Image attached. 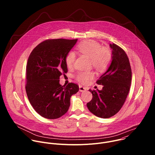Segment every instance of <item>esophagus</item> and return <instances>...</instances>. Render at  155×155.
I'll list each match as a JSON object with an SVG mask.
<instances>
[{
  "instance_id": "obj_1",
  "label": "esophagus",
  "mask_w": 155,
  "mask_h": 155,
  "mask_svg": "<svg viewBox=\"0 0 155 155\" xmlns=\"http://www.w3.org/2000/svg\"><path fill=\"white\" fill-rule=\"evenodd\" d=\"M79 90L80 92H84L86 90V88L85 87H83L82 86H79Z\"/></svg>"
}]
</instances>
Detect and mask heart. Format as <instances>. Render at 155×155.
<instances>
[{"mask_svg": "<svg viewBox=\"0 0 155 155\" xmlns=\"http://www.w3.org/2000/svg\"><path fill=\"white\" fill-rule=\"evenodd\" d=\"M78 50L91 59V65L99 72L105 71L112 60L111 51L107 47H102L101 44L93 40H86L78 46ZM74 51H70L66 55L65 61L66 65L71 68L75 60ZM94 73L93 71H79L75 75V78L79 82L86 84L93 79Z\"/></svg>", "mask_w": 155, "mask_h": 155, "instance_id": "1", "label": "heart"}]
</instances>
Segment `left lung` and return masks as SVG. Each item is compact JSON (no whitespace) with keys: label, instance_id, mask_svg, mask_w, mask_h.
<instances>
[{"label":"left lung","instance_id":"left-lung-1","mask_svg":"<svg viewBox=\"0 0 155 155\" xmlns=\"http://www.w3.org/2000/svg\"><path fill=\"white\" fill-rule=\"evenodd\" d=\"M112 60L107 71L97 80L102 90L89 91L93 94L87 107L96 116L108 118L117 114L123 105L129 91L132 71L125 51L115 43L110 44Z\"/></svg>","mask_w":155,"mask_h":155}]
</instances>
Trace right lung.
I'll use <instances>...</instances> for the list:
<instances>
[{"instance_id":"add662e5","label":"right lung","mask_w":155,"mask_h":155,"mask_svg":"<svg viewBox=\"0 0 155 155\" xmlns=\"http://www.w3.org/2000/svg\"><path fill=\"white\" fill-rule=\"evenodd\" d=\"M77 39H48L32 50L26 65V91L28 99L40 115L56 119L64 115L70 107L72 95L78 86L73 83L62 86L59 77L68 72L65 57Z\"/></svg>"}]
</instances>
